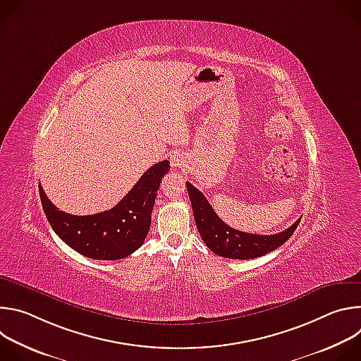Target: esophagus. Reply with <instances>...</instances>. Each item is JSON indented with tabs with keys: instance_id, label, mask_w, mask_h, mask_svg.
Masks as SVG:
<instances>
[{
	"instance_id": "obj_1",
	"label": "esophagus",
	"mask_w": 361,
	"mask_h": 361,
	"mask_svg": "<svg viewBox=\"0 0 361 361\" xmlns=\"http://www.w3.org/2000/svg\"><path fill=\"white\" fill-rule=\"evenodd\" d=\"M170 163H171V166H173V167H183V166H184V163H185V160H184V157H183V154H180V152H174V154H171Z\"/></svg>"
}]
</instances>
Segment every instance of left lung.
Segmentation results:
<instances>
[{"mask_svg": "<svg viewBox=\"0 0 361 361\" xmlns=\"http://www.w3.org/2000/svg\"><path fill=\"white\" fill-rule=\"evenodd\" d=\"M185 184L192 205L195 226L202 241L213 252L226 257V259L250 260L279 248L293 235L301 220L298 219L287 230L271 235H260L238 231L227 226L217 216L209 200L204 197V194L200 190H197L191 183Z\"/></svg>", "mask_w": 361, "mask_h": 361, "instance_id": "8db88e82", "label": "left lung"}]
</instances>
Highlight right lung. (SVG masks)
Masks as SVG:
<instances>
[{
    "mask_svg": "<svg viewBox=\"0 0 361 361\" xmlns=\"http://www.w3.org/2000/svg\"><path fill=\"white\" fill-rule=\"evenodd\" d=\"M169 170L167 160L154 164L116 207L92 216H73L61 212L38 184L45 217L66 244L88 259H126L142 245L148 234L157 191Z\"/></svg>",
    "mask_w": 361,
    "mask_h": 361,
    "instance_id": "1",
    "label": "right lung"
}]
</instances>
